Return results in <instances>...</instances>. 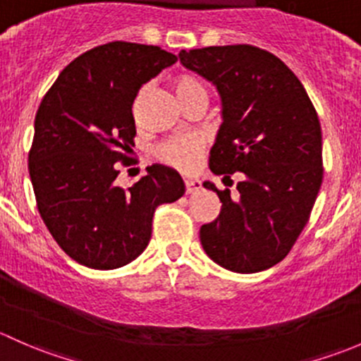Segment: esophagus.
Wrapping results in <instances>:
<instances>
[{
  "mask_svg": "<svg viewBox=\"0 0 361 361\" xmlns=\"http://www.w3.org/2000/svg\"><path fill=\"white\" fill-rule=\"evenodd\" d=\"M184 184H185V192H188V195H191V192H196L202 189V182H200L198 179H185Z\"/></svg>",
  "mask_w": 361,
  "mask_h": 361,
  "instance_id": "esophagus-1",
  "label": "esophagus"
}]
</instances>
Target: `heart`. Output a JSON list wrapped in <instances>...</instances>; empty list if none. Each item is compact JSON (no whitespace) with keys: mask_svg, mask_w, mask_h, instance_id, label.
<instances>
[{"mask_svg":"<svg viewBox=\"0 0 361 361\" xmlns=\"http://www.w3.org/2000/svg\"><path fill=\"white\" fill-rule=\"evenodd\" d=\"M177 95H179L182 104L196 97H207V90L198 78L191 74H179L173 80ZM205 149V140L203 137L191 133V135H179L165 140L161 146L156 149V156L166 165L173 166L179 172L189 173L198 166L200 156Z\"/></svg>","mask_w":361,"mask_h":361,"instance_id":"obj_1","label":"heart"}]
</instances>
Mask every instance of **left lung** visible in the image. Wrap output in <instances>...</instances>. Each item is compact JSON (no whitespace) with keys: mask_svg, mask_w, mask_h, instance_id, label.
Segmentation results:
<instances>
[{"mask_svg":"<svg viewBox=\"0 0 361 361\" xmlns=\"http://www.w3.org/2000/svg\"><path fill=\"white\" fill-rule=\"evenodd\" d=\"M179 59L222 100L210 170L224 180L243 176L236 195L203 182L222 203L219 217L200 228L203 250L235 273L269 269L290 252L322 185L317 109L295 74L252 44L182 50Z\"/></svg>","mask_w":361,"mask_h":361,"instance_id":"8db88e82","label":"left lung"}]
</instances>
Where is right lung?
<instances>
[{
	"label": "right lung",
	"instance_id": "add662e5",
	"mask_svg": "<svg viewBox=\"0 0 361 361\" xmlns=\"http://www.w3.org/2000/svg\"><path fill=\"white\" fill-rule=\"evenodd\" d=\"M153 44L111 42L59 74L35 120L29 176L39 215L59 247L92 269H116L146 250L156 207L179 200V172L147 166L132 188L116 184L135 137L140 87L176 64Z\"/></svg>",
	"mask_w": 361,
	"mask_h": 361
}]
</instances>
